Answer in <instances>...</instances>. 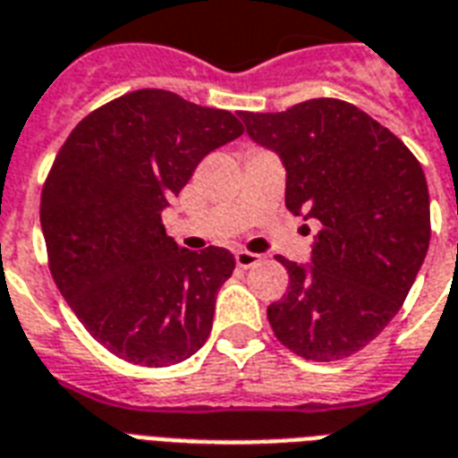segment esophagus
<instances>
[{
  "mask_svg": "<svg viewBox=\"0 0 458 458\" xmlns=\"http://www.w3.org/2000/svg\"><path fill=\"white\" fill-rule=\"evenodd\" d=\"M233 258H236V265L243 269L253 267V265H258V262H260V255L250 253V250H236V253H233Z\"/></svg>",
  "mask_w": 458,
  "mask_h": 458,
  "instance_id": "34e87169",
  "label": "esophagus"
}]
</instances>
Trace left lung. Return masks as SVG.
<instances>
[{"instance_id": "left-lung-1", "label": "left lung", "mask_w": 458, "mask_h": 458, "mask_svg": "<svg viewBox=\"0 0 458 458\" xmlns=\"http://www.w3.org/2000/svg\"><path fill=\"white\" fill-rule=\"evenodd\" d=\"M241 119L250 140L282 159L289 212L322 226L308 265L277 258L289 289L267 308L269 325L296 356L342 360L387 327L423 265V166L373 116L332 98Z\"/></svg>"}]
</instances>
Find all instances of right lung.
Listing matches in <instances>:
<instances>
[{
    "label": "right lung",
    "mask_w": 458,
    "mask_h": 458,
    "mask_svg": "<svg viewBox=\"0 0 458 458\" xmlns=\"http://www.w3.org/2000/svg\"><path fill=\"white\" fill-rule=\"evenodd\" d=\"M241 133L226 109L143 88L95 109L62 145L40 200L49 269L114 356L166 368L208 342L236 260L226 248H181L162 210L205 155Z\"/></svg>",
    "instance_id": "add662e5"
}]
</instances>
